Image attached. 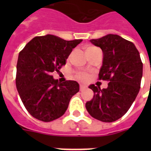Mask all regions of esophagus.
<instances>
[{
  "label": "esophagus",
  "instance_id": "esophagus-1",
  "mask_svg": "<svg viewBox=\"0 0 151 151\" xmlns=\"http://www.w3.org/2000/svg\"><path fill=\"white\" fill-rule=\"evenodd\" d=\"M87 88V86L85 85H83V84H80V90L81 91H82V90L85 89Z\"/></svg>",
  "mask_w": 151,
  "mask_h": 151
}]
</instances>
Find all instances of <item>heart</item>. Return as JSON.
Segmentation results:
<instances>
[{
  "instance_id": "heart-1",
  "label": "heart",
  "mask_w": 151,
  "mask_h": 151,
  "mask_svg": "<svg viewBox=\"0 0 151 151\" xmlns=\"http://www.w3.org/2000/svg\"><path fill=\"white\" fill-rule=\"evenodd\" d=\"M95 47H90L87 49V50H89V49H92V48H94ZM76 78H78L81 81H86L88 78V74L85 72H77L75 73Z\"/></svg>"
}]
</instances>
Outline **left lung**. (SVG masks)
Segmentation results:
<instances>
[{
  "mask_svg": "<svg viewBox=\"0 0 151 151\" xmlns=\"http://www.w3.org/2000/svg\"><path fill=\"white\" fill-rule=\"evenodd\" d=\"M103 53L99 80L108 81V87L101 89L91 85L92 100L85 104L92 117L103 122H113L124 116L136 99L140 88L143 63L132 42L116 34H107L91 40Z\"/></svg>",
  "mask_w": 151,
  "mask_h": 151,
  "instance_id": "8db88e82",
  "label": "left lung"
}]
</instances>
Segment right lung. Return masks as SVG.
Instances as JSON below:
<instances>
[{
    "instance_id": "add662e5",
    "label": "right lung",
    "mask_w": 151,
    "mask_h": 151,
    "mask_svg": "<svg viewBox=\"0 0 151 151\" xmlns=\"http://www.w3.org/2000/svg\"><path fill=\"white\" fill-rule=\"evenodd\" d=\"M81 41L48 34L35 37L19 52L16 88L27 111L36 119L49 122L63 116L72 96L79 92L77 81L59 83L52 73L59 72L73 48Z\"/></svg>"
}]
</instances>
